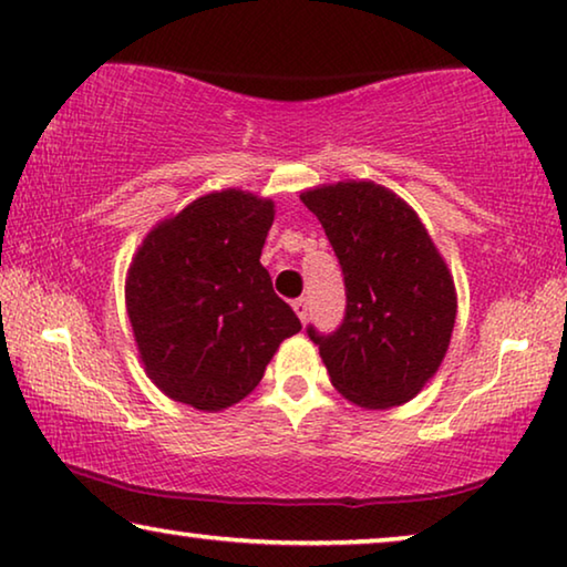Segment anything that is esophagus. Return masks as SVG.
Here are the masks:
<instances>
[{
	"label": "esophagus",
	"mask_w": 567,
	"mask_h": 567,
	"mask_svg": "<svg viewBox=\"0 0 567 567\" xmlns=\"http://www.w3.org/2000/svg\"><path fill=\"white\" fill-rule=\"evenodd\" d=\"M292 310L298 312V318L302 320V323H306V318H308V300H306V298L292 300Z\"/></svg>",
	"instance_id": "1"
}]
</instances>
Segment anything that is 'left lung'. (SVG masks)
Listing matches in <instances>:
<instances>
[{"label": "left lung", "mask_w": 567, "mask_h": 567, "mask_svg": "<svg viewBox=\"0 0 567 567\" xmlns=\"http://www.w3.org/2000/svg\"><path fill=\"white\" fill-rule=\"evenodd\" d=\"M343 269L346 316L308 328L331 384L367 410L410 402L441 369L455 326V285L425 224L396 193L341 181L300 193Z\"/></svg>", "instance_id": "obj_1"}]
</instances>
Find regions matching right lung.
Masks as SVG:
<instances>
[{
  "label": "right lung",
  "mask_w": 567,
  "mask_h": 567,
  "mask_svg": "<svg viewBox=\"0 0 567 567\" xmlns=\"http://www.w3.org/2000/svg\"><path fill=\"white\" fill-rule=\"evenodd\" d=\"M272 221L275 200L226 188L142 239L126 272V312L142 367L171 400L231 408L302 328L259 261Z\"/></svg>",
  "instance_id": "right-lung-1"
}]
</instances>
